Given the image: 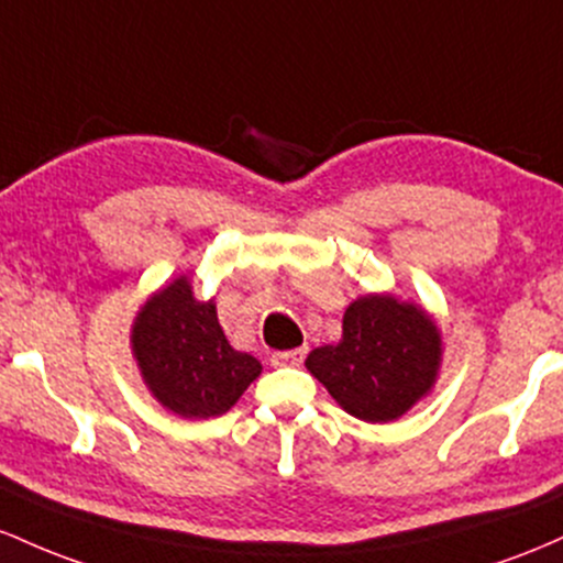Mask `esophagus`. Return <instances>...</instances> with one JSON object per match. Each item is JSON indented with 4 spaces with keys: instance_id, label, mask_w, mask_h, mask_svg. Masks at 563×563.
Wrapping results in <instances>:
<instances>
[{
    "instance_id": "esophagus-1",
    "label": "esophagus",
    "mask_w": 563,
    "mask_h": 563,
    "mask_svg": "<svg viewBox=\"0 0 563 563\" xmlns=\"http://www.w3.org/2000/svg\"><path fill=\"white\" fill-rule=\"evenodd\" d=\"M306 349H295V351H276L271 353V364L274 366H298L306 358Z\"/></svg>"
}]
</instances>
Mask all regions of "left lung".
Listing matches in <instances>:
<instances>
[{"mask_svg":"<svg viewBox=\"0 0 563 563\" xmlns=\"http://www.w3.org/2000/svg\"><path fill=\"white\" fill-rule=\"evenodd\" d=\"M439 362L441 334L426 311L366 295L345 311L343 340L313 349L306 366L353 418L388 422L431 390Z\"/></svg>","mask_w":563,"mask_h":563,"instance_id":"8db88e82","label":"left lung"}]
</instances>
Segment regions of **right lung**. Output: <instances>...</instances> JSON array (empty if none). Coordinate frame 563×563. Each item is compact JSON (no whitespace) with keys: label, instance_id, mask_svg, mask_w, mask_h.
Here are the masks:
<instances>
[{"label":"right lung","instance_id":"1","mask_svg":"<svg viewBox=\"0 0 563 563\" xmlns=\"http://www.w3.org/2000/svg\"><path fill=\"white\" fill-rule=\"evenodd\" d=\"M132 353L151 394L191 420L229 412L263 369L255 356L231 349L214 306L194 298L186 276L141 308Z\"/></svg>","mask_w":563,"mask_h":563}]
</instances>
